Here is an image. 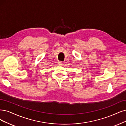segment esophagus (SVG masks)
Returning a JSON list of instances; mask_svg holds the SVG:
<instances>
[{
    "instance_id": "obj_1",
    "label": "esophagus",
    "mask_w": 126,
    "mask_h": 126,
    "mask_svg": "<svg viewBox=\"0 0 126 126\" xmlns=\"http://www.w3.org/2000/svg\"><path fill=\"white\" fill-rule=\"evenodd\" d=\"M58 64L59 65H62V64H63V63H62V61H59V62H58Z\"/></svg>"
}]
</instances>
